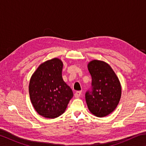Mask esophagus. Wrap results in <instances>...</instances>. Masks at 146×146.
<instances>
[{
	"mask_svg": "<svg viewBox=\"0 0 146 146\" xmlns=\"http://www.w3.org/2000/svg\"><path fill=\"white\" fill-rule=\"evenodd\" d=\"M81 93H82V91H76L75 93V98H78L79 97H80Z\"/></svg>",
	"mask_w": 146,
	"mask_h": 146,
	"instance_id": "esophagus-1",
	"label": "esophagus"
}]
</instances>
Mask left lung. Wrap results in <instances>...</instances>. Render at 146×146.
<instances>
[{
  "instance_id": "1",
  "label": "left lung",
  "mask_w": 146,
  "mask_h": 146,
  "mask_svg": "<svg viewBox=\"0 0 146 146\" xmlns=\"http://www.w3.org/2000/svg\"><path fill=\"white\" fill-rule=\"evenodd\" d=\"M92 81L85 98L89 110L96 117H103L113 112L121 97V86L111 66L94 60L88 64Z\"/></svg>"
}]
</instances>
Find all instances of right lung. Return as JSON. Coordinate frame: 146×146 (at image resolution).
I'll list each match as a JSON object with an SVG mask.
<instances>
[{
  "label": "right lung",
  "instance_id": "1",
  "mask_svg": "<svg viewBox=\"0 0 146 146\" xmlns=\"http://www.w3.org/2000/svg\"><path fill=\"white\" fill-rule=\"evenodd\" d=\"M62 68L60 59L46 61L39 66L29 82L32 104L39 115L46 118L61 115L73 96V91L63 80Z\"/></svg>",
  "mask_w": 146,
  "mask_h": 146
}]
</instances>
